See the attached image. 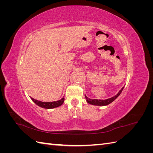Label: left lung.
<instances>
[{
	"mask_svg": "<svg viewBox=\"0 0 153 153\" xmlns=\"http://www.w3.org/2000/svg\"><path fill=\"white\" fill-rule=\"evenodd\" d=\"M124 86L121 88V89L118 92V93L116 95H115L113 97H111V98L106 99V100L91 99V98H88V97L86 95H85L86 101L89 104H91V105H96V106H106V105H108L110 104L112 102H113V101L115 99H116L120 94H121V93L123 89H124Z\"/></svg>",
	"mask_w": 153,
	"mask_h": 153,
	"instance_id": "left-lung-1",
	"label": "left lung"
}]
</instances>
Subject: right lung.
<instances>
[{
  "label": "right lung",
  "mask_w": 153,
  "mask_h": 153,
  "mask_svg": "<svg viewBox=\"0 0 153 153\" xmlns=\"http://www.w3.org/2000/svg\"><path fill=\"white\" fill-rule=\"evenodd\" d=\"M30 98L37 105L40 106L41 108H44L47 109H52V108L59 107V106H60L63 104L64 101V96H63L61 100L55 101H51V102H44V101H41L35 100L33 98H31V97H30Z\"/></svg>",
  "instance_id": "obj_1"
}]
</instances>
